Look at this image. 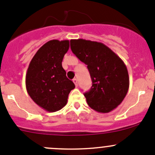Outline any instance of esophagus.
<instances>
[{"label":"esophagus","mask_w":155,"mask_h":155,"mask_svg":"<svg viewBox=\"0 0 155 155\" xmlns=\"http://www.w3.org/2000/svg\"><path fill=\"white\" fill-rule=\"evenodd\" d=\"M73 82H74V84H75V85H76V87H77V86H78L77 79H73Z\"/></svg>","instance_id":"esophagus-1"}]
</instances>
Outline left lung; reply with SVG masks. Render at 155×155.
I'll return each instance as SVG.
<instances>
[{"instance_id": "obj_1", "label": "left lung", "mask_w": 155, "mask_h": 155, "mask_svg": "<svg viewBox=\"0 0 155 155\" xmlns=\"http://www.w3.org/2000/svg\"><path fill=\"white\" fill-rule=\"evenodd\" d=\"M70 48L87 65L90 73L92 86L84 94L89 107L101 113L115 109L124 99L129 88V76L124 61L99 42L71 40Z\"/></svg>"}]
</instances>
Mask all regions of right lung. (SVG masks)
Here are the masks:
<instances>
[{
    "label": "right lung",
    "instance_id": "obj_1",
    "mask_svg": "<svg viewBox=\"0 0 155 155\" xmlns=\"http://www.w3.org/2000/svg\"><path fill=\"white\" fill-rule=\"evenodd\" d=\"M69 47V40H50L39 48L29 64L25 76L28 94L47 112L61 109L75 87L62 68V61Z\"/></svg>",
    "mask_w": 155,
    "mask_h": 155
}]
</instances>
